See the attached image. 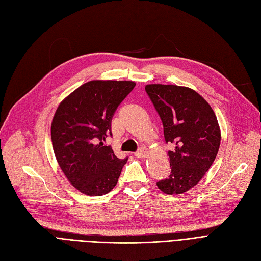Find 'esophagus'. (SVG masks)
Wrapping results in <instances>:
<instances>
[{"label":"esophagus","instance_id":"34e87169","mask_svg":"<svg viewBox=\"0 0 261 261\" xmlns=\"http://www.w3.org/2000/svg\"><path fill=\"white\" fill-rule=\"evenodd\" d=\"M147 155V149L145 148H140L138 151L134 152V156L137 158H145Z\"/></svg>","mask_w":261,"mask_h":261}]
</instances>
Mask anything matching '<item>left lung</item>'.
I'll list each match as a JSON object with an SVG mask.
<instances>
[{"label": "left lung", "mask_w": 261, "mask_h": 261, "mask_svg": "<svg viewBox=\"0 0 261 261\" xmlns=\"http://www.w3.org/2000/svg\"><path fill=\"white\" fill-rule=\"evenodd\" d=\"M145 90L158 112L169 150L171 174L157 182L168 195H180L196 186L217 156L220 129L214 111L188 87L146 85Z\"/></svg>", "instance_id": "8db88e82"}]
</instances>
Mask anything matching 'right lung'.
<instances>
[{
    "instance_id": "right-lung-1",
    "label": "right lung",
    "mask_w": 261,
    "mask_h": 261,
    "mask_svg": "<svg viewBox=\"0 0 261 261\" xmlns=\"http://www.w3.org/2000/svg\"><path fill=\"white\" fill-rule=\"evenodd\" d=\"M136 83L90 81L59 104L51 122L56 159L71 184L84 195L103 196L117 184L128 158L115 156L105 146L118 105Z\"/></svg>"
}]
</instances>
